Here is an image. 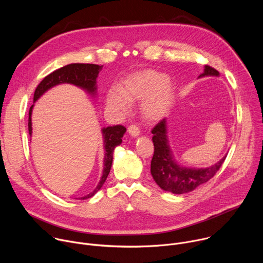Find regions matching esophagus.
<instances>
[{
	"instance_id": "1",
	"label": "esophagus",
	"mask_w": 263,
	"mask_h": 263,
	"mask_svg": "<svg viewBox=\"0 0 263 263\" xmlns=\"http://www.w3.org/2000/svg\"><path fill=\"white\" fill-rule=\"evenodd\" d=\"M128 132H129V134L132 136V137H138V135H139V133H140V131H139V129H138V127H136L135 125H131L129 128H128Z\"/></svg>"
}]
</instances>
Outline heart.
Masks as SVG:
<instances>
[{
    "mask_svg": "<svg viewBox=\"0 0 263 263\" xmlns=\"http://www.w3.org/2000/svg\"><path fill=\"white\" fill-rule=\"evenodd\" d=\"M175 86L162 72L146 69L130 74L117 89H111L106 103L118 114H125L130 103L142 101L141 115L147 122L162 120L173 106Z\"/></svg>",
    "mask_w": 263,
    "mask_h": 263,
    "instance_id": "obj_1",
    "label": "heart"
}]
</instances>
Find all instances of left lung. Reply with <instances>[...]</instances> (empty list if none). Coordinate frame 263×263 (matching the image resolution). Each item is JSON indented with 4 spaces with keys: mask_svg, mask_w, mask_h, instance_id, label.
Returning a JSON list of instances; mask_svg holds the SVG:
<instances>
[{
    "mask_svg": "<svg viewBox=\"0 0 263 263\" xmlns=\"http://www.w3.org/2000/svg\"><path fill=\"white\" fill-rule=\"evenodd\" d=\"M219 72L205 65L199 78L218 77ZM154 155L151 161V175L156 184L164 192L182 195L195 191L210 180L226 159L224 155L216 163L207 167H191L180 164L175 158L167 136V120L161 121L152 130Z\"/></svg>",
    "mask_w": 263,
    "mask_h": 263,
    "instance_id": "1",
    "label": "left lung"
}]
</instances>
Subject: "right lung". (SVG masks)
Segmentation results:
<instances>
[{"label": "right lung", "instance_id": "obj_1", "mask_svg": "<svg viewBox=\"0 0 263 263\" xmlns=\"http://www.w3.org/2000/svg\"><path fill=\"white\" fill-rule=\"evenodd\" d=\"M103 65L90 64V63H70L67 64L47 76L40 85L36 87L34 92L33 102L35 103L41 97H43L51 88L60 85V84H71L81 88L86 93L92 98L98 96V85L97 78L99 72L102 70ZM34 104L30 107L29 110V121L28 129L29 134L32 136V111ZM103 136V148H104V166L102 177L96 186V189L88 195L80 198V200H85L93 197L105 183L112 165V159H114L115 148L122 143V137L126 132V128L123 126H114V127H104L102 128Z\"/></svg>", "mask_w": 263, "mask_h": 263}]
</instances>
